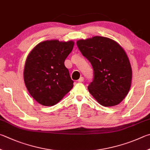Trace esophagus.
I'll use <instances>...</instances> for the list:
<instances>
[{"label":"esophagus","mask_w":150,"mask_h":150,"mask_svg":"<svg viewBox=\"0 0 150 150\" xmlns=\"http://www.w3.org/2000/svg\"><path fill=\"white\" fill-rule=\"evenodd\" d=\"M83 81H84V77H81L78 80L79 83H82V82H83Z\"/></svg>","instance_id":"esophagus-1"}]
</instances>
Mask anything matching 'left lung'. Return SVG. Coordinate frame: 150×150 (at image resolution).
Masks as SVG:
<instances>
[{
    "label": "left lung",
    "instance_id": "8db88e82",
    "mask_svg": "<svg viewBox=\"0 0 150 150\" xmlns=\"http://www.w3.org/2000/svg\"><path fill=\"white\" fill-rule=\"evenodd\" d=\"M83 55L94 69L88 91L100 105L111 107L125 99L131 86L132 71L121 46L110 38L94 36L77 41Z\"/></svg>",
    "mask_w": 150,
    "mask_h": 150
}]
</instances>
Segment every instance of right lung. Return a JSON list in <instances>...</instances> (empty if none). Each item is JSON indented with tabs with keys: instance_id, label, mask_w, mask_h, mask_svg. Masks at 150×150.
<instances>
[{
	"instance_id": "add662e5",
	"label": "right lung",
	"mask_w": 150,
	"mask_h": 150,
	"mask_svg": "<svg viewBox=\"0 0 150 150\" xmlns=\"http://www.w3.org/2000/svg\"><path fill=\"white\" fill-rule=\"evenodd\" d=\"M74 41L48 40L39 43L27 57L23 71L25 86L35 101L45 106L58 103L73 86L64 62Z\"/></svg>"
}]
</instances>
